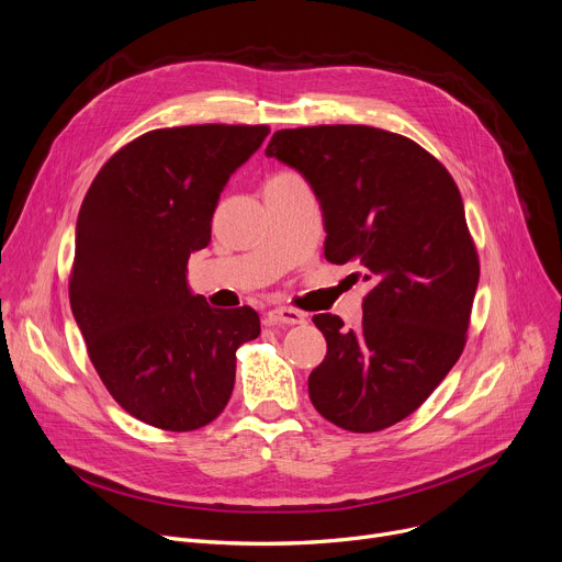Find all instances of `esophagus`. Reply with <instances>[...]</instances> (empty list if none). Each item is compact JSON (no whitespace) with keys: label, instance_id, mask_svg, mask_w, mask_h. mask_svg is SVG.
Here are the masks:
<instances>
[{"label":"esophagus","instance_id":"obj_1","mask_svg":"<svg viewBox=\"0 0 562 562\" xmlns=\"http://www.w3.org/2000/svg\"><path fill=\"white\" fill-rule=\"evenodd\" d=\"M267 323L269 325H303L305 314L291 307H276L267 312Z\"/></svg>","mask_w":562,"mask_h":562}]
</instances>
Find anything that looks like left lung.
Returning <instances> with one entry per match:
<instances>
[{"label": "left lung", "mask_w": 562, "mask_h": 562, "mask_svg": "<svg viewBox=\"0 0 562 562\" xmlns=\"http://www.w3.org/2000/svg\"><path fill=\"white\" fill-rule=\"evenodd\" d=\"M267 156L301 171L321 203L325 259L372 284L363 321L314 316L327 355L310 397L336 427L382 431L434 393L465 348L479 255L461 192L420 144L359 124L273 133Z\"/></svg>", "instance_id": "8db88e82"}]
</instances>
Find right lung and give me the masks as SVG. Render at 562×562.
<instances>
[{"instance_id":"right-lung-1","label":"right lung","mask_w":562,"mask_h":562,"mask_svg":"<svg viewBox=\"0 0 562 562\" xmlns=\"http://www.w3.org/2000/svg\"><path fill=\"white\" fill-rule=\"evenodd\" d=\"M269 133L265 124L148 131L101 167L83 199L71 314L108 393L146 425L212 423L233 395L237 348L257 339L255 310H214L190 291L187 259L210 244L223 187Z\"/></svg>"}]
</instances>
